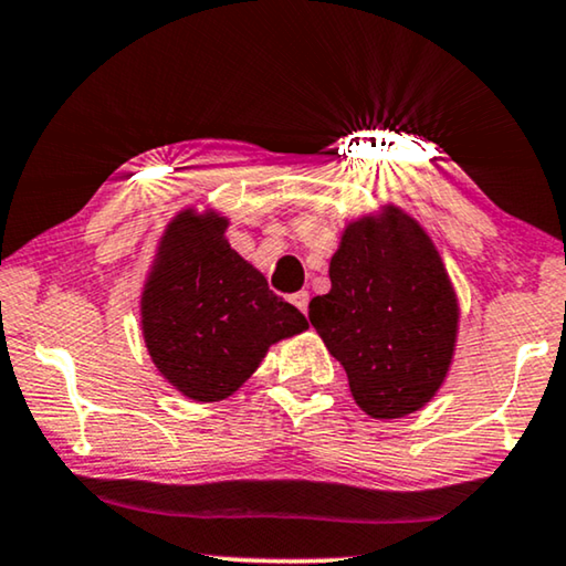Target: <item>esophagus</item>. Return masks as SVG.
Instances as JSON below:
<instances>
[{"mask_svg":"<svg viewBox=\"0 0 566 566\" xmlns=\"http://www.w3.org/2000/svg\"><path fill=\"white\" fill-rule=\"evenodd\" d=\"M307 302H310V294L307 292H294L292 294V305L300 310V313H307Z\"/></svg>","mask_w":566,"mask_h":566,"instance_id":"obj_1","label":"esophagus"}]
</instances>
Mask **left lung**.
<instances>
[{
  "label": "left lung",
  "mask_w": 566,
  "mask_h": 566,
  "mask_svg": "<svg viewBox=\"0 0 566 566\" xmlns=\"http://www.w3.org/2000/svg\"><path fill=\"white\" fill-rule=\"evenodd\" d=\"M328 276L331 292L313 297L307 317L356 405L392 420L431 402L453 359L459 302L418 220L387 205L348 222Z\"/></svg>",
  "instance_id": "1"
}]
</instances>
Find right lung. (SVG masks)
I'll return each instance as SVG.
<instances>
[{"label":"right lung","mask_w":566,"mask_h":566,"mask_svg":"<svg viewBox=\"0 0 566 566\" xmlns=\"http://www.w3.org/2000/svg\"><path fill=\"white\" fill-rule=\"evenodd\" d=\"M226 228L218 212H179L140 294L150 359L195 402L226 400L259 369L269 346L307 328L305 315L230 249Z\"/></svg>","instance_id":"add662e5"}]
</instances>
